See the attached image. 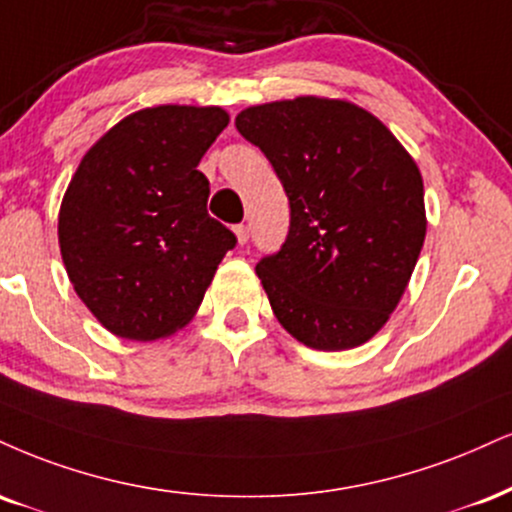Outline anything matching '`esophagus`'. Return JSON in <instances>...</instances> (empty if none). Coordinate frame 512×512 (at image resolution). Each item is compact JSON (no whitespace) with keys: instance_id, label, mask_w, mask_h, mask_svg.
Wrapping results in <instances>:
<instances>
[{"instance_id":"obj_1","label":"esophagus","mask_w":512,"mask_h":512,"mask_svg":"<svg viewBox=\"0 0 512 512\" xmlns=\"http://www.w3.org/2000/svg\"><path fill=\"white\" fill-rule=\"evenodd\" d=\"M233 231H236V238H238V243H240V245L248 243V238H250V229H248V226H245V224H238L236 229H233Z\"/></svg>"}]
</instances>
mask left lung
<instances>
[{"instance_id": "1", "label": "left lung", "mask_w": 512, "mask_h": 512, "mask_svg": "<svg viewBox=\"0 0 512 512\" xmlns=\"http://www.w3.org/2000/svg\"><path fill=\"white\" fill-rule=\"evenodd\" d=\"M236 128L291 205L286 243L255 269L276 319L310 348L362 346L396 310L427 233L415 159L377 116L326 97L248 107Z\"/></svg>"}]
</instances>
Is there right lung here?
<instances>
[{
    "label": "right lung",
    "mask_w": 512,
    "mask_h": 512,
    "mask_svg": "<svg viewBox=\"0 0 512 512\" xmlns=\"http://www.w3.org/2000/svg\"><path fill=\"white\" fill-rule=\"evenodd\" d=\"M229 126L221 107L140 109L80 159L59 209V248L104 329L157 341L186 326L236 236L207 214L197 164Z\"/></svg>",
    "instance_id": "add662e5"
}]
</instances>
